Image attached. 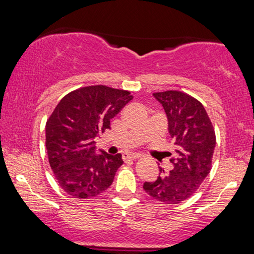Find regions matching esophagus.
I'll use <instances>...</instances> for the list:
<instances>
[{
  "label": "esophagus",
  "mask_w": 254,
  "mask_h": 254,
  "mask_svg": "<svg viewBox=\"0 0 254 254\" xmlns=\"http://www.w3.org/2000/svg\"><path fill=\"white\" fill-rule=\"evenodd\" d=\"M141 156L139 153H124L123 154V159L127 160V159H130V160H135V159H139Z\"/></svg>",
  "instance_id": "34e87169"
}]
</instances>
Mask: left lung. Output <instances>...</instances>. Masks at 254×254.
Wrapping results in <instances>:
<instances>
[{
	"label": "left lung",
	"instance_id": "left-lung-1",
	"mask_svg": "<svg viewBox=\"0 0 254 254\" xmlns=\"http://www.w3.org/2000/svg\"><path fill=\"white\" fill-rule=\"evenodd\" d=\"M168 119V131L176 147L173 170L143 184L144 191L163 204H178L199 188L212 169L216 137L203 104L186 93H153ZM171 156V153H170Z\"/></svg>",
	"mask_w": 254,
	"mask_h": 254
}]
</instances>
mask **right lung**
Wrapping results in <instances>:
<instances>
[{
  "label": "right lung",
  "mask_w": 254,
  "mask_h": 254,
  "mask_svg": "<svg viewBox=\"0 0 254 254\" xmlns=\"http://www.w3.org/2000/svg\"><path fill=\"white\" fill-rule=\"evenodd\" d=\"M133 98L130 92L96 85L67 94L46 123V148L59 186L75 198H92L113 183L122 154H96L95 137Z\"/></svg>",
  "instance_id": "right-lung-1"
}]
</instances>
